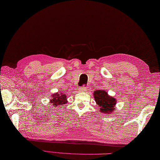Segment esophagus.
<instances>
[{
  "instance_id": "34e87169",
  "label": "esophagus",
  "mask_w": 160,
  "mask_h": 160,
  "mask_svg": "<svg viewBox=\"0 0 160 160\" xmlns=\"http://www.w3.org/2000/svg\"><path fill=\"white\" fill-rule=\"evenodd\" d=\"M79 90L80 92H86V91L87 90V88H86V87L82 86V87H80Z\"/></svg>"
}]
</instances>
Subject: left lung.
I'll return each mask as SVG.
<instances>
[{"label": "left lung", "instance_id": "obj_1", "mask_svg": "<svg viewBox=\"0 0 160 160\" xmlns=\"http://www.w3.org/2000/svg\"><path fill=\"white\" fill-rule=\"evenodd\" d=\"M93 95L97 105L100 107V111L108 115L115 109L117 99L109 96L105 90H97L94 91Z\"/></svg>", "mask_w": 160, "mask_h": 160}]
</instances>
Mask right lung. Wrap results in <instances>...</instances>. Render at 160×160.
Here are the masks:
<instances>
[{
	"mask_svg": "<svg viewBox=\"0 0 160 160\" xmlns=\"http://www.w3.org/2000/svg\"><path fill=\"white\" fill-rule=\"evenodd\" d=\"M52 98L50 101V103H51L53 107H58V106L63 105V104L68 103L66 95L63 92L54 93L52 95Z\"/></svg>",
	"mask_w": 160,
	"mask_h": 160,
	"instance_id": "obj_1",
	"label": "right lung"
}]
</instances>
